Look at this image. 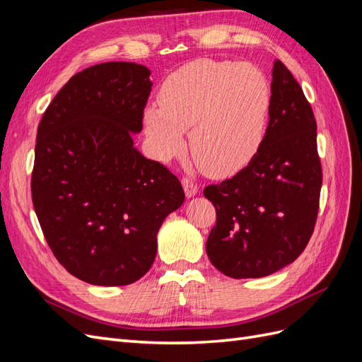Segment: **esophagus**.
Instances as JSON below:
<instances>
[{
	"label": "esophagus",
	"instance_id": "obj_1",
	"mask_svg": "<svg viewBox=\"0 0 362 362\" xmlns=\"http://www.w3.org/2000/svg\"><path fill=\"white\" fill-rule=\"evenodd\" d=\"M182 187H184V193H185V196H187V198H193V196H196L199 192L198 184H194L193 181H190L187 178L182 180Z\"/></svg>",
	"mask_w": 362,
	"mask_h": 362
}]
</instances>
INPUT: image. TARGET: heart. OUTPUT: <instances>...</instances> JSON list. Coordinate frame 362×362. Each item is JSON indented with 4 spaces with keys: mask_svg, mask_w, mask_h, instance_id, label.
Segmentation results:
<instances>
[{
    "mask_svg": "<svg viewBox=\"0 0 362 362\" xmlns=\"http://www.w3.org/2000/svg\"><path fill=\"white\" fill-rule=\"evenodd\" d=\"M270 86L249 63L199 59L163 81L158 107H145L141 120L156 158L166 161L184 148L213 178L233 177L255 157L266 133Z\"/></svg>",
    "mask_w": 362,
    "mask_h": 362,
    "instance_id": "b5f03b06",
    "label": "heart"
}]
</instances>
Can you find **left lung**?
<instances>
[{
  "mask_svg": "<svg viewBox=\"0 0 362 362\" xmlns=\"http://www.w3.org/2000/svg\"><path fill=\"white\" fill-rule=\"evenodd\" d=\"M270 93L269 127L255 157L231 180L204 190L217 213L206 255L234 279L262 278L291 264L308 245L319 211L314 113L279 60Z\"/></svg>",
  "mask_w": 362,
  "mask_h": 362,
  "instance_id": "left-lung-1",
  "label": "left lung"
}]
</instances>
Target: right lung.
<instances>
[{"label":"right lung","mask_w":362,"mask_h":362,"mask_svg":"<svg viewBox=\"0 0 362 362\" xmlns=\"http://www.w3.org/2000/svg\"><path fill=\"white\" fill-rule=\"evenodd\" d=\"M149 75L128 62L75 74L37 128L36 216L60 264L92 286H128L144 276L161 223L184 202L178 178L134 148Z\"/></svg>","instance_id":"1"}]
</instances>
